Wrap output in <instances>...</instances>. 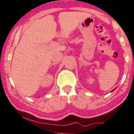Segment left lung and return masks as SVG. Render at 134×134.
<instances>
[{
  "instance_id": "8db88e82",
  "label": "left lung",
  "mask_w": 134,
  "mask_h": 134,
  "mask_svg": "<svg viewBox=\"0 0 134 134\" xmlns=\"http://www.w3.org/2000/svg\"><path fill=\"white\" fill-rule=\"evenodd\" d=\"M115 89H116V88H115V89H114V90H112V91H111V92H113V91H114V90H115Z\"/></svg>"
}]
</instances>
